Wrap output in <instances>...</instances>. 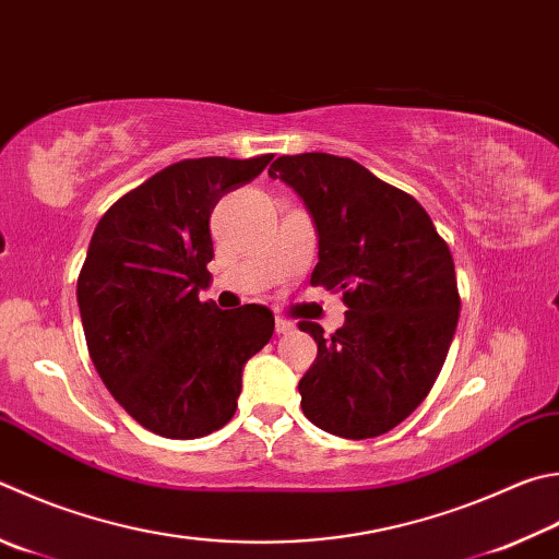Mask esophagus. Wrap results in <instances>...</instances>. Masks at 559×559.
<instances>
[{"mask_svg":"<svg viewBox=\"0 0 559 559\" xmlns=\"http://www.w3.org/2000/svg\"><path fill=\"white\" fill-rule=\"evenodd\" d=\"M293 330H296V324H293L290 320H283V318H276V332H278V334H290Z\"/></svg>","mask_w":559,"mask_h":559,"instance_id":"obj_1","label":"esophagus"}]
</instances>
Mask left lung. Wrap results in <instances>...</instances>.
Returning a JSON list of instances; mask_svg holds the SVG:
<instances>
[{
    "label": "left lung",
    "instance_id": "8db88e82",
    "mask_svg": "<svg viewBox=\"0 0 559 559\" xmlns=\"http://www.w3.org/2000/svg\"><path fill=\"white\" fill-rule=\"evenodd\" d=\"M271 178L298 192L320 237L310 283L342 293L347 322L318 342L300 405L320 430L367 440L393 430L438 381L460 320L454 261L423 205L352 158L281 156Z\"/></svg>",
    "mask_w": 559,
    "mask_h": 559
}]
</instances>
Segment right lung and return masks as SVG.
I'll use <instances>...</instances> for the list:
<instances>
[{"label": "right lung", "mask_w": 559, "mask_h": 559, "mask_svg": "<svg viewBox=\"0 0 559 559\" xmlns=\"http://www.w3.org/2000/svg\"><path fill=\"white\" fill-rule=\"evenodd\" d=\"M271 158L178 160L95 227L78 276L90 359L121 408L160 438L195 440L227 425L241 369L273 334L266 306L219 310L198 298L212 278V210Z\"/></svg>", "instance_id": "right-lung-1"}]
</instances>
